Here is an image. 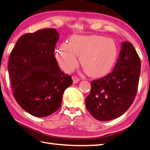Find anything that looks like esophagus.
<instances>
[{"label": "esophagus", "instance_id": "obj_1", "mask_svg": "<svg viewBox=\"0 0 150 150\" xmlns=\"http://www.w3.org/2000/svg\"><path fill=\"white\" fill-rule=\"evenodd\" d=\"M72 80H73V83H76L77 82H78L80 81L79 78H78L76 76H72Z\"/></svg>", "mask_w": 150, "mask_h": 150}]
</instances>
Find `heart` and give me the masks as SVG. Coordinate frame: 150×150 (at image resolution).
I'll return each instance as SVG.
<instances>
[{
	"instance_id": "b5f03b06",
	"label": "heart",
	"mask_w": 150,
	"mask_h": 150,
	"mask_svg": "<svg viewBox=\"0 0 150 150\" xmlns=\"http://www.w3.org/2000/svg\"><path fill=\"white\" fill-rule=\"evenodd\" d=\"M117 55V45L113 39L96 35L72 36L68 44H60L56 52L63 70H72L77 65L76 56L80 57L82 68L91 77L107 74L113 67Z\"/></svg>"
}]
</instances>
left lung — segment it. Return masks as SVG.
<instances>
[{
  "instance_id": "left-lung-1",
  "label": "left lung",
  "mask_w": 150,
  "mask_h": 150,
  "mask_svg": "<svg viewBox=\"0 0 150 150\" xmlns=\"http://www.w3.org/2000/svg\"><path fill=\"white\" fill-rule=\"evenodd\" d=\"M140 67V57L132 43L122 42L112 72L91 82L86 107L96 119L109 121L127 111L137 93Z\"/></svg>"
}]
</instances>
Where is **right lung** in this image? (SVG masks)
Wrapping results in <instances>:
<instances>
[{
    "label": "right lung",
    "mask_w": 150,
    "mask_h": 150,
    "mask_svg": "<svg viewBox=\"0 0 150 150\" xmlns=\"http://www.w3.org/2000/svg\"><path fill=\"white\" fill-rule=\"evenodd\" d=\"M59 35L51 28L24 34L10 53L8 69L13 95L22 109L35 117L57 111L64 90L72 83L54 57Z\"/></svg>",
    "instance_id": "obj_1"
}]
</instances>
